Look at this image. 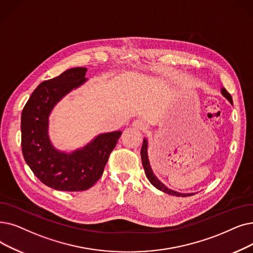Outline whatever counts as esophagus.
Here are the masks:
<instances>
[{
  "label": "esophagus",
  "mask_w": 253,
  "mask_h": 253,
  "mask_svg": "<svg viewBox=\"0 0 253 253\" xmlns=\"http://www.w3.org/2000/svg\"><path fill=\"white\" fill-rule=\"evenodd\" d=\"M132 126L137 128V129H140V130H145L148 127L147 123L145 122L144 120H135V121H133Z\"/></svg>",
  "instance_id": "obj_1"
}]
</instances>
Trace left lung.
<instances>
[{"label":"left lung","mask_w":253,"mask_h":253,"mask_svg":"<svg viewBox=\"0 0 253 253\" xmlns=\"http://www.w3.org/2000/svg\"><path fill=\"white\" fill-rule=\"evenodd\" d=\"M220 91L222 96L225 98L227 101H229L230 104H233V98L230 96V94L224 89L223 86L220 87ZM148 147H149V142L148 139L145 137L144 141H142V146H141V150H140V157H141V163H142V167H144L145 169V173L147 175L148 180L150 181V183L154 186V187L157 188L158 190L164 192V193H168L170 195H174V196H190L193 195L194 193H182V192H178V191H174L170 188H169L168 186L164 185L158 178L157 175H155L154 173L152 168H151V164H150V160H149V156H148Z\"/></svg>","instance_id":"obj_1"}]
</instances>
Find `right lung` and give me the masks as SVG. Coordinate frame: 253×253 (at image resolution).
Listing matches in <instances>:
<instances>
[{"label": "right lung", "instance_id": "right-lung-1", "mask_svg": "<svg viewBox=\"0 0 253 253\" xmlns=\"http://www.w3.org/2000/svg\"><path fill=\"white\" fill-rule=\"evenodd\" d=\"M85 67L70 68L41 83L21 113V148L32 171L48 187L60 191L91 188L103 172L109 154L122 131L96 135L83 148L65 152L53 146L49 136V116L63 98L87 82Z\"/></svg>", "mask_w": 253, "mask_h": 253}]
</instances>
